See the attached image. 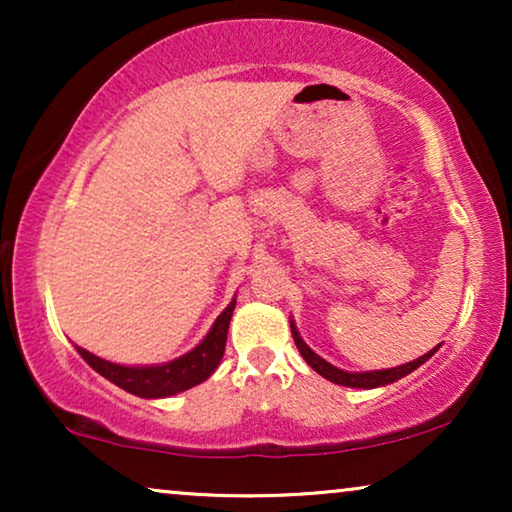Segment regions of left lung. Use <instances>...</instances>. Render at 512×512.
<instances>
[{
  "label": "left lung",
  "mask_w": 512,
  "mask_h": 512,
  "mask_svg": "<svg viewBox=\"0 0 512 512\" xmlns=\"http://www.w3.org/2000/svg\"><path fill=\"white\" fill-rule=\"evenodd\" d=\"M291 333H293V342H296L298 352L303 354V359L307 361V366L317 370V373L321 377H326V380H331L335 384H342V387H356V389H375V387H384V384H391V382L401 380V377H405L408 373H412V370H415V368L422 366L426 359H431V354L440 347V345L433 347L431 352H426L424 356H419V359L410 361V363H403V366H398V368L370 370V373H345V370L335 368L328 361L321 359L319 354H314L312 349L305 345L303 338H300L298 331H296V326H293V324H291Z\"/></svg>",
  "instance_id": "8db88e82"
}]
</instances>
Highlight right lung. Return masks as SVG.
I'll return each instance as SVG.
<instances>
[{
    "label": "right lung",
    "instance_id": "1",
    "mask_svg": "<svg viewBox=\"0 0 512 512\" xmlns=\"http://www.w3.org/2000/svg\"><path fill=\"white\" fill-rule=\"evenodd\" d=\"M235 300L226 310L219 314V319L214 321L212 331L207 333V338L200 342L193 352L181 356L177 361L165 363V366H146V368H128L118 366V363L104 361L100 356L86 352V349L76 347V352L83 356V361L90 368L97 370L102 377H107L109 382H114L116 387H121L130 394L142 396V398H163L179 394L195 387V384L205 382L209 375L214 373L226 352V338H228V326L230 317H233Z\"/></svg>",
    "mask_w": 512,
    "mask_h": 512
}]
</instances>
